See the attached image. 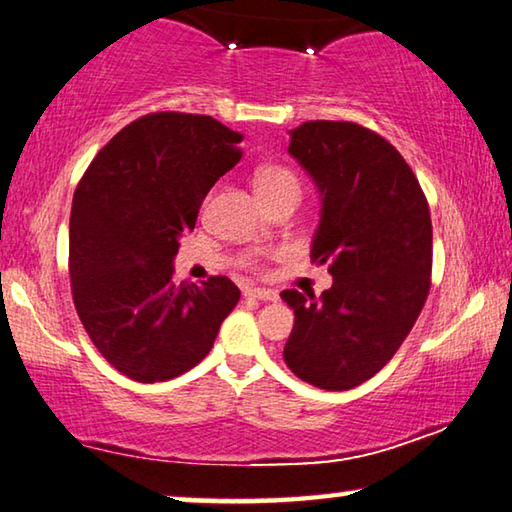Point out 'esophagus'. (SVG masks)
<instances>
[{"label":"esophagus","instance_id":"1","mask_svg":"<svg viewBox=\"0 0 512 512\" xmlns=\"http://www.w3.org/2000/svg\"><path fill=\"white\" fill-rule=\"evenodd\" d=\"M246 296L255 298V300H278V291L273 289H262V287H255V289H248Z\"/></svg>","mask_w":512,"mask_h":512}]
</instances>
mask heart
Here are the masks:
<instances>
[{"label": "heart", "mask_w": 512, "mask_h": 512, "mask_svg": "<svg viewBox=\"0 0 512 512\" xmlns=\"http://www.w3.org/2000/svg\"><path fill=\"white\" fill-rule=\"evenodd\" d=\"M255 186L259 198L266 196H275V193H285V191H296L300 193V180L294 170L280 164H271L257 170L255 175ZM250 266H257V259L250 257Z\"/></svg>", "instance_id": "obj_1"}]
</instances>
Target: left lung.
<instances>
[{
	"label": "left lung",
	"instance_id": "8db88e82",
	"mask_svg": "<svg viewBox=\"0 0 512 512\" xmlns=\"http://www.w3.org/2000/svg\"><path fill=\"white\" fill-rule=\"evenodd\" d=\"M289 152L323 196L310 257L328 264L332 287L321 298L282 291L294 310L285 362L344 392L376 376L415 326L431 289V212L408 161L369 127L307 120Z\"/></svg>",
	"mask_w": 512,
	"mask_h": 512
}]
</instances>
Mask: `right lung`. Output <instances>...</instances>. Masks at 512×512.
<instances>
[{
    "mask_svg": "<svg viewBox=\"0 0 512 512\" xmlns=\"http://www.w3.org/2000/svg\"><path fill=\"white\" fill-rule=\"evenodd\" d=\"M243 134L212 116L157 111L113 136L86 168L70 212V289L113 369L161 383L212 351L241 291L225 275L177 282L180 234L241 159Z\"/></svg>",
    "mask_w": 512,
    "mask_h": 512,
    "instance_id": "obj_1",
    "label": "right lung"
}]
</instances>
